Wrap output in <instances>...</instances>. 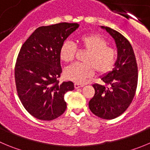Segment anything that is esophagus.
<instances>
[{
    "mask_svg": "<svg viewBox=\"0 0 150 150\" xmlns=\"http://www.w3.org/2000/svg\"><path fill=\"white\" fill-rule=\"evenodd\" d=\"M83 84H80V83H75V89L81 88V87H83Z\"/></svg>",
    "mask_w": 150,
    "mask_h": 150,
    "instance_id": "1",
    "label": "esophagus"
}]
</instances>
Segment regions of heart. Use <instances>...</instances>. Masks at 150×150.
<instances>
[{"label": "heart", "mask_w": 150, "mask_h": 150, "mask_svg": "<svg viewBox=\"0 0 150 150\" xmlns=\"http://www.w3.org/2000/svg\"><path fill=\"white\" fill-rule=\"evenodd\" d=\"M80 49L88 51L83 64L75 63L65 69L67 79L76 83H83L94 74L95 70L100 75L110 72L116 62V52L107 46V40L101 35L95 33L84 34L78 40ZM77 52V47L71 40H66L61 43L59 55L61 61L71 62Z\"/></svg>", "instance_id": "heart-1"}]
</instances>
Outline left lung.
<instances>
[{
	"instance_id": "8db88e82",
	"label": "left lung",
	"mask_w": 150,
	"mask_h": 150,
	"mask_svg": "<svg viewBox=\"0 0 150 150\" xmlns=\"http://www.w3.org/2000/svg\"><path fill=\"white\" fill-rule=\"evenodd\" d=\"M114 38L117 58L112 71L101 77L103 84L95 83V95L89 102V110L103 119H114L132 103L138 85V66L129 40L120 33L101 26Z\"/></svg>"
}]
</instances>
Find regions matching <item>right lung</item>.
<instances>
[{"instance_id":"1","label":"right lung","mask_w":150,"mask_h":150,"mask_svg":"<svg viewBox=\"0 0 150 150\" xmlns=\"http://www.w3.org/2000/svg\"><path fill=\"white\" fill-rule=\"evenodd\" d=\"M76 23L40 26L24 42L17 58L15 79L22 104L33 117L52 121L65 112L64 95L74 89L72 81L60 83L61 43L76 30Z\"/></svg>"}]
</instances>
